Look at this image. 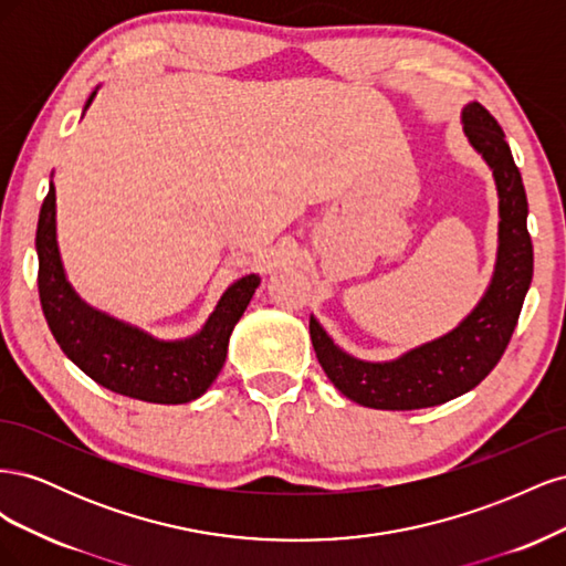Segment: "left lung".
<instances>
[{"mask_svg": "<svg viewBox=\"0 0 566 566\" xmlns=\"http://www.w3.org/2000/svg\"><path fill=\"white\" fill-rule=\"evenodd\" d=\"M460 123L470 146L493 172L499 191V252L482 300L453 331L391 361H364L347 354L323 331L316 316H310V335L321 368L347 399L366 408H430L474 389L501 361L534 276L526 191L505 134L476 101L462 108Z\"/></svg>", "mask_w": 566, "mask_h": 566, "instance_id": "obj_1", "label": "left lung"}]
</instances>
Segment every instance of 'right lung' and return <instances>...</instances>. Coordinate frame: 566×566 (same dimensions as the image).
Here are the masks:
<instances>
[{
    "mask_svg": "<svg viewBox=\"0 0 566 566\" xmlns=\"http://www.w3.org/2000/svg\"><path fill=\"white\" fill-rule=\"evenodd\" d=\"M98 87L90 94L92 106ZM82 111V115H84ZM38 287L51 335L71 361L94 382L148 403H188L217 380L229 339L260 287V273L238 279L191 337L160 339L84 302L65 276L56 241V188L49 181L38 221Z\"/></svg>",
    "mask_w": 566,
    "mask_h": 566,
    "instance_id": "obj_1",
    "label": "right lung"
}]
</instances>
